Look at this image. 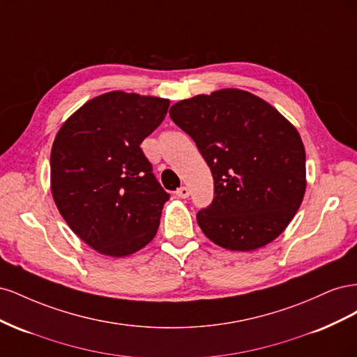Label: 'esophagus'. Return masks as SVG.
<instances>
[{"instance_id":"34e87169","label":"esophagus","mask_w":357,"mask_h":357,"mask_svg":"<svg viewBox=\"0 0 357 357\" xmlns=\"http://www.w3.org/2000/svg\"><path fill=\"white\" fill-rule=\"evenodd\" d=\"M176 197L177 198H188L189 197V189L186 188V186H181V188H178L177 190H176Z\"/></svg>"}]
</instances>
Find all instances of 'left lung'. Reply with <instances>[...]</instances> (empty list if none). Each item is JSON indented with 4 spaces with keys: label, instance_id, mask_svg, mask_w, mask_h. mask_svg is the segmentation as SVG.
Masks as SVG:
<instances>
[{
    "label": "left lung",
    "instance_id": "8db88e82",
    "mask_svg": "<svg viewBox=\"0 0 357 357\" xmlns=\"http://www.w3.org/2000/svg\"><path fill=\"white\" fill-rule=\"evenodd\" d=\"M169 116L211 169L214 199L197 214L204 235L234 252L274 241L305 195L298 129L265 100L234 88L181 100Z\"/></svg>",
    "mask_w": 357,
    "mask_h": 357
}]
</instances>
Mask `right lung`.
<instances>
[{
  "label": "right lung",
  "instance_id": "1",
  "mask_svg": "<svg viewBox=\"0 0 357 357\" xmlns=\"http://www.w3.org/2000/svg\"><path fill=\"white\" fill-rule=\"evenodd\" d=\"M169 100L113 91L84 102L55 137L50 190L71 231L93 250L125 257L155 238L169 199L139 144Z\"/></svg>",
  "mask_w": 357,
  "mask_h": 357
}]
</instances>
